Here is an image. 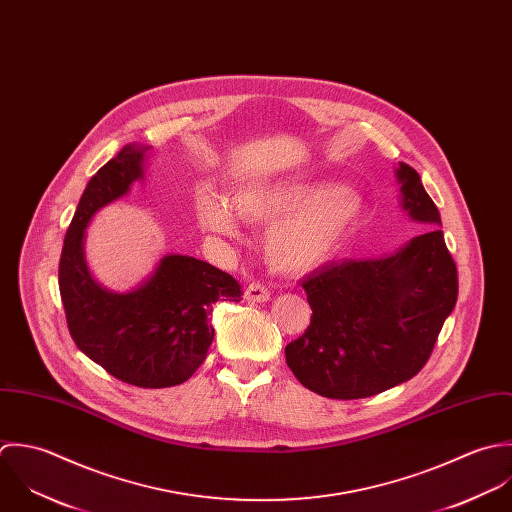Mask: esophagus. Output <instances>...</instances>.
Instances as JSON below:
<instances>
[{
    "instance_id": "1",
    "label": "esophagus",
    "mask_w": 512,
    "mask_h": 512,
    "mask_svg": "<svg viewBox=\"0 0 512 512\" xmlns=\"http://www.w3.org/2000/svg\"><path fill=\"white\" fill-rule=\"evenodd\" d=\"M245 301L247 303H267L271 299V293L265 285L261 283H251L247 289H245Z\"/></svg>"
}]
</instances>
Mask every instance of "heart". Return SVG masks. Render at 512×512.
<instances>
[{"label": "heart", "instance_id": "heart-1", "mask_svg": "<svg viewBox=\"0 0 512 512\" xmlns=\"http://www.w3.org/2000/svg\"><path fill=\"white\" fill-rule=\"evenodd\" d=\"M232 205L205 194L198 204V219L207 233L235 237L239 219L269 223L263 235L267 263L285 275H305L330 263L358 231L364 198L346 186L328 182L253 184L237 192Z\"/></svg>", "mask_w": 512, "mask_h": 512}]
</instances>
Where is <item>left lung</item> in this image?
<instances>
[{
  "label": "left lung",
  "mask_w": 512,
  "mask_h": 512,
  "mask_svg": "<svg viewBox=\"0 0 512 512\" xmlns=\"http://www.w3.org/2000/svg\"><path fill=\"white\" fill-rule=\"evenodd\" d=\"M396 178L402 209L427 231L390 255L332 261L301 281L312 316L285 356L297 380L324 398H370L411 380L457 303L437 205L408 164Z\"/></svg>",
  "instance_id": "1"
}]
</instances>
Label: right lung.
<instances>
[{"label": "right lung", "mask_w": 512, "mask_h": 512, "mask_svg": "<svg viewBox=\"0 0 512 512\" xmlns=\"http://www.w3.org/2000/svg\"><path fill=\"white\" fill-rule=\"evenodd\" d=\"M150 150L126 144L89 180L65 235L59 291L69 332L83 354L126 384L170 388L202 366L213 340L207 314L217 301L239 303L241 287L231 275L188 255H164L140 285L122 293L91 275L87 227L99 209L144 180Z\"/></svg>", "instance_id": "right-lung-1"}]
</instances>
